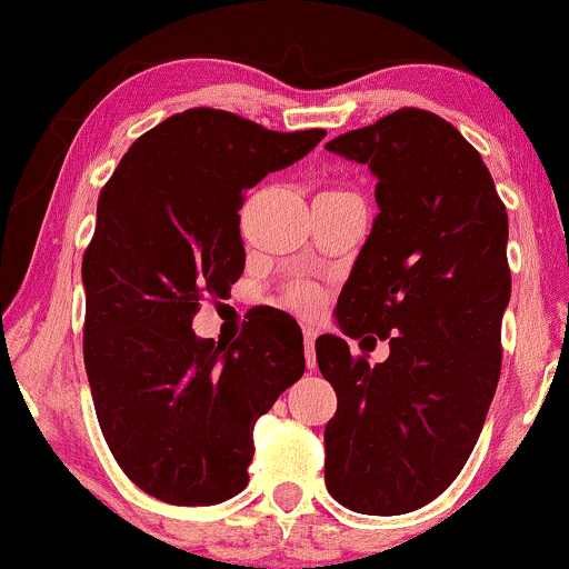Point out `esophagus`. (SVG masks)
I'll return each mask as SVG.
<instances>
[{"label": "esophagus", "mask_w": 569, "mask_h": 569, "mask_svg": "<svg viewBox=\"0 0 569 569\" xmlns=\"http://www.w3.org/2000/svg\"><path fill=\"white\" fill-rule=\"evenodd\" d=\"M305 352H307V369H316V329H305Z\"/></svg>", "instance_id": "esophagus-1"}]
</instances>
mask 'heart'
Wrapping results in <instances>:
<instances>
[{
    "instance_id": "heart-1",
    "label": "heart",
    "mask_w": 569,
    "mask_h": 569,
    "mask_svg": "<svg viewBox=\"0 0 569 569\" xmlns=\"http://www.w3.org/2000/svg\"><path fill=\"white\" fill-rule=\"evenodd\" d=\"M289 302H291L293 310L310 312V310H316L318 297H316V291H312V289H297V291H293L291 297H289Z\"/></svg>"
}]
</instances>
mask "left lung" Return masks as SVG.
I'll list each match as a JSON object with an SVG mask.
<instances>
[{"label": "left lung", "mask_w": 569, "mask_h": 569, "mask_svg": "<svg viewBox=\"0 0 569 569\" xmlns=\"http://www.w3.org/2000/svg\"><path fill=\"white\" fill-rule=\"evenodd\" d=\"M326 149L369 166L380 208L337 323L352 339L390 342L388 361L369 367L342 337L316 339L337 393L326 487L350 511L409 513L462 471L498 388L508 213L481 154L422 109H398Z\"/></svg>", "instance_id": "1"}]
</instances>
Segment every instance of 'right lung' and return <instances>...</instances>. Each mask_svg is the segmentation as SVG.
<instances>
[{
	"mask_svg": "<svg viewBox=\"0 0 569 569\" xmlns=\"http://www.w3.org/2000/svg\"><path fill=\"white\" fill-rule=\"evenodd\" d=\"M323 136L187 109L143 133L101 189L82 259L84 371L114 460L152 498L217 506L243 492L253 426L305 375L286 312L232 345L198 339L192 318L243 272L246 189Z\"/></svg>",
	"mask_w": 569,
	"mask_h": 569,
	"instance_id": "add662e5",
	"label": "right lung"
}]
</instances>
